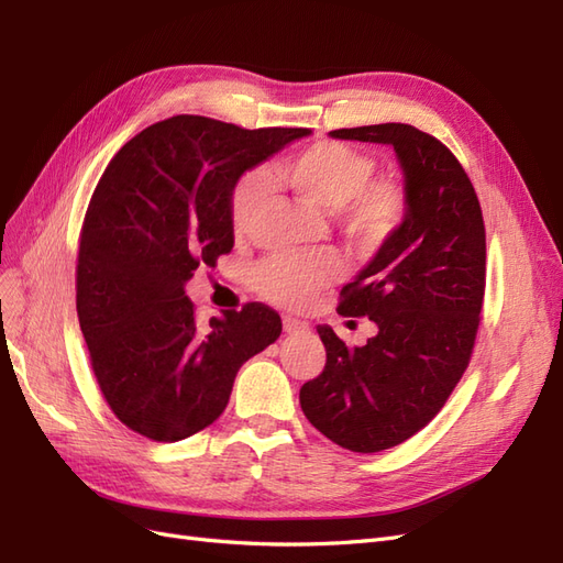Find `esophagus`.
Returning <instances> with one entry per match:
<instances>
[{
  "instance_id": "esophagus-1",
  "label": "esophagus",
  "mask_w": 563,
  "mask_h": 563,
  "mask_svg": "<svg viewBox=\"0 0 563 563\" xmlns=\"http://www.w3.org/2000/svg\"><path fill=\"white\" fill-rule=\"evenodd\" d=\"M284 331L286 333H302V331H308V321H300V319H296V317H284Z\"/></svg>"
}]
</instances>
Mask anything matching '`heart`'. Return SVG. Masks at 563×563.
Wrapping results in <instances>:
<instances>
[{"label": "heart", "instance_id": "1", "mask_svg": "<svg viewBox=\"0 0 563 563\" xmlns=\"http://www.w3.org/2000/svg\"><path fill=\"white\" fill-rule=\"evenodd\" d=\"M376 162L366 152L340 141L305 145L277 164V178L286 187L333 211L347 240L376 251L404 230L411 218V195L399 178H373ZM269 195L261 172L244 174L230 195V220L236 234L249 232L265 209ZM345 275V263L333 251L282 253L255 265L251 284L255 294L282 308H305L323 288Z\"/></svg>", "mask_w": 563, "mask_h": 563}]
</instances>
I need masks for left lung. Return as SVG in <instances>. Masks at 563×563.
Here are the masks:
<instances>
[{
  "instance_id": "8db88e82",
  "label": "left lung",
  "mask_w": 563,
  "mask_h": 563,
  "mask_svg": "<svg viewBox=\"0 0 563 563\" xmlns=\"http://www.w3.org/2000/svg\"><path fill=\"white\" fill-rule=\"evenodd\" d=\"M333 139L391 145L411 218L340 291L338 312L378 333L347 347L317 333L327 366L300 387L302 413L333 444L378 453L420 432L463 378L482 321L486 230L479 199L453 152L411 124L335 129Z\"/></svg>"
}]
</instances>
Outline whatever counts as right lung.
<instances>
[{"label": "right lung", "mask_w": 563, "mask_h": 563, "mask_svg": "<svg viewBox=\"0 0 563 563\" xmlns=\"http://www.w3.org/2000/svg\"><path fill=\"white\" fill-rule=\"evenodd\" d=\"M310 133L178 114L133 135L100 176L79 234L77 317L98 387L129 430L172 444L209 428L236 371L279 338L263 302L201 329L185 284L234 246V183Z\"/></svg>", "instance_id": "1"}]
</instances>
